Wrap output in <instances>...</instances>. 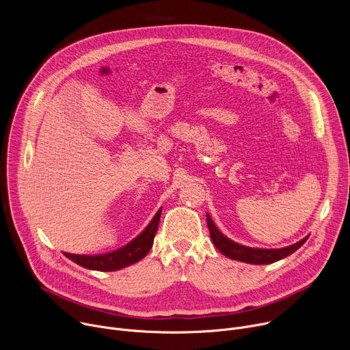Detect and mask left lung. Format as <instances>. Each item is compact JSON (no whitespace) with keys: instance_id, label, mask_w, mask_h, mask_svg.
I'll list each match as a JSON object with an SVG mask.
<instances>
[{"instance_id":"obj_1","label":"left lung","mask_w":350,"mask_h":350,"mask_svg":"<svg viewBox=\"0 0 350 350\" xmlns=\"http://www.w3.org/2000/svg\"><path fill=\"white\" fill-rule=\"evenodd\" d=\"M206 221H208L212 242L215 243V246L219 249V251L224 256H227L232 260H239V262L251 263V265H270V263H274L277 260H281V259L289 256L291 254H293L296 249L301 247L306 242V239L309 238V235H306L305 238H302L301 241H297L293 245H289V246H285V247H278V249L251 247V246L241 245V243L230 239L228 237H226L216 227V224L212 220L209 213H206Z\"/></svg>"}]
</instances>
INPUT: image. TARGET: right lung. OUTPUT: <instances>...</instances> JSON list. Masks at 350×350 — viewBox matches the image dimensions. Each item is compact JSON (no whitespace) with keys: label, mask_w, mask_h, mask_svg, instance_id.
Masks as SVG:
<instances>
[{"label":"right lung","mask_w":350,"mask_h":350,"mask_svg":"<svg viewBox=\"0 0 350 350\" xmlns=\"http://www.w3.org/2000/svg\"><path fill=\"white\" fill-rule=\"evenodd\" d=\"M161 213L162 208L157 212V215L152 217L151 221H149V224L139 232V235H137L124 246L116 249V251L101 255H76L68 252H64V255L76 265L88 270L116 271L129 267L144 259L148 255V252L151 251L154 238L159 226Z\"/></svg>","instance_id":"1"}]
</instances>
